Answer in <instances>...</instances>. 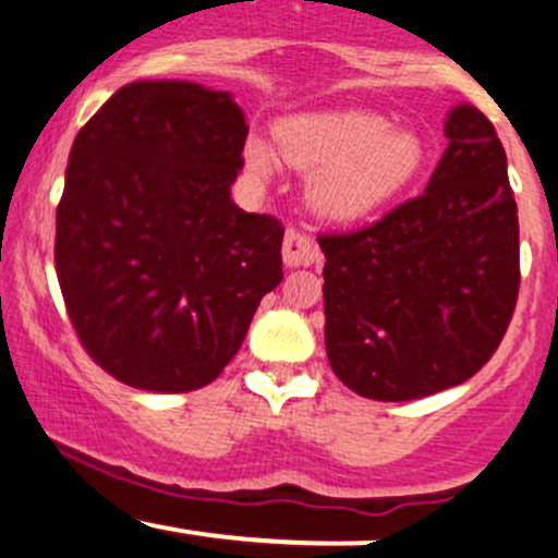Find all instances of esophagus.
Instances as JSON below:
<instances>
[{"label":"esophagus","mask_w":558,"mask_h":558,"mask_svg":"<svg viewBox=\"0 0 558 558\" xmlns=\"http://www.w3.org/2000/svg\"><path fill=\"white\" fill-rule=\"evenodd\" d=\"M319 259L317 243L312 241V235H306L304 230L288 228L283 239V262L288 267H306L315 265Z\"/></svg>","instance_id":"34e87169"}]
</instances>
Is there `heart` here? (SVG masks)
<instances>
[{
	"mask_svg": "<svg viewBox=\"0 0 558 558\" xmlns=\"http://www.w3.org/2000/svg\"><path fill=\"white\" fill-rule=\"evenodd\" d=\"M278 146L296 168L317 172L312 204L330 220H360L396 198L420 175L425 144L373 112H330L286 120ZM246 162L259 175L272 168L267 144L246 141Z\"/></svg>",
	"mask_w": 558,
	"mask_h": 558,
	"instance_id": "heart-1",
	"label": "heart"
}]
</instances>
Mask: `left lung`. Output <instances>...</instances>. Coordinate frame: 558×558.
<instances>
[{
    "label": "left lung",
    "mask_w": 558,
    "mask_h": 558,
    "mask_svg": "<svg viewBox=\"0 0 558 558\" xmlns=\"http://www.w3.org/2000/svg\"><path fill=\"white\" fill-rule=\"evenodd\" d=\"M425 194L349 233H319L325 349L345 388L412 401L470 380L520 296V222L496 128L477 107L446 120Z\"/></svg>",
    "instance_id": "8db88e82"
}]
</instances>
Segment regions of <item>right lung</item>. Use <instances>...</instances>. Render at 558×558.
<instances>
[{
  "mask_svg": "<svg viewBox=\"0 0 558 558\" xmlns=\"http://www.w3.org/2000/svg\"><path fill=\"white\" fill-rule=\"evenodd\" d=\"M246 133L226 92L136 81L75 136L54 267L75 336L114 380L209 386L283 280V222L230 198Z\"/></svg>",
  "mask_w": 558,
  "mask_h": 558,
  "instance_id": "right-lung-1",
  "label": "right lung"
}]
</instances>
